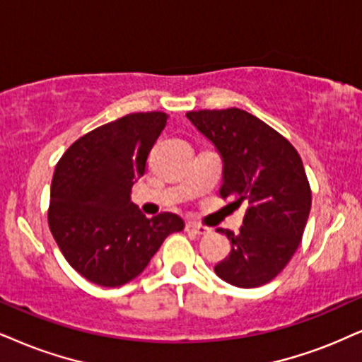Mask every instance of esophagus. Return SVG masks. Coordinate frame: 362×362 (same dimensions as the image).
I'll use <instances>...</instances> for the list:
<instances>
[{"instance_id":"esophagus-1","label":"esophagus","mask_w":362,"mask_h":362,"mask_svg":"<svg viewBox=\"0 0 362 362\" xmlns=\"http://www.w3.org/2000/svg\"><path fill=\"white\" fill-rule=\"evenodd\" d=\"M185 230L190 232V234H195V235H205L209 234V228L204 227V226H199V223H194V222H189L185 226Z\"/></svg>"}]
</instances>
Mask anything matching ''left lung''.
Masks as SVG:
<instances>
[{"label": "left lung", "instance_id": "left-lung-1", "mask_svg": "<svg viewBox=\"0 0 362 362\" xmlns=\"http://www.w3.org/2000/svg\"><path fill=\"white\" fill-rule=\"evenodd\" d=\"M187 118L223 160L222 199L247 205L239 234L217 228L232 249L214 271L232 286H264L289 262L308 223L313 195L300 155L245 110H199Z\"/></svg>", "mask_w": 362, "mask_h": 362}]
</instances>
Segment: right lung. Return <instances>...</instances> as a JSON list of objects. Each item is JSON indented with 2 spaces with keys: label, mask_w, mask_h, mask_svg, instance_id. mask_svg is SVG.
<instances>
[{
  "label": "right lung",
  "mask_w": 362,
  "mask_h": 362,
  "mask_svg": "<svg viewBox=\"0 0 362 362\" xmlns=\"http://www.w3.org/2000/svg\"><path fill=\"white\" fill-rule=\"evenodd\" d=\"M163 112L130 113L80 136L54 168L48 226L68 264L86 281L118 287L144 272L172 232L177 214L147 218L130 200L167 125Z\"/></svg>",
  "instance_id": "1"
}]
</instances>
